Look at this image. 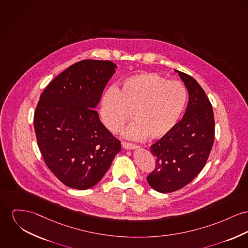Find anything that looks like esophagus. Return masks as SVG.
<instances>
[{
  "label": "esophagus",
  "mask_w": 248,
  "mask_h": 248,
  "mask_svg": "<svg viewBox=\"0 0 248 248\" xmlns=\"http://www.w3.org/2000/svg\"><path fill=\"white\" fill-rule=\"evenodd\" d=\"M122 147L126 149H134L137 148L136 145L130 144V143H126V142H122Z\"/></svg>",
  "instance_id": "1"
}]
</instances>
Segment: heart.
Here are the masks:
<instances>
[{
    "mask_svg": "<svg viewBox=\"0 0 248 248\" xmlns=\"http://www.w3.org/2000/svg\"><path fill=\"white\" fill-rule=\"evenodd\" d=\"M187 102V90L179 81H169L156 72L142 73L123 81L119 89H108L100 103V116L105 127L119 132L129 120L135 119L125 131L131 140L160 139L178 125Z\"/></svg>",
    "mask_w": 248,
    "mask_h": 248,
    "instance_id": "b5f03b06",
    "label": "heart"
}]
</instances>
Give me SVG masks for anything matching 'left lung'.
<instances>
[{
	"label": "left lung",
	"instance_id": "obj_1",
	"mask_svg": "<svg viewBox=\"0 0 248 248\" xmlns=\"http://www.w3.org/2000/svg\"><path fill=\"white\" fill-rule=\"evenodd\" d=\"M189 92L182 120L165 137L150 146L156 158L147 180L160 193L180 190L201 172L215 141L213 106L203 88L190 75L178 71Z\"/></svg>",
	"mask_w": 248,
	"mask_h": 248
}]
</instances>
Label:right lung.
<instances>
[{"mask_svg": "<svg viewBox=\"0 0 248 248\" xmlns=\"http://www.w3.org/2000/svg\"><path fill=\"white\" fill-rule=\"evenodd\" d=\"M116 67L108 60L79 61L40 95L33 115L37 145L46 165L67 187L96 185L121 150L94 109Z\"/></svg>", "mask_w": 248, "mask_h": 248, "instance_id": "obj_1", "label": "right lung"}]
</instances>
